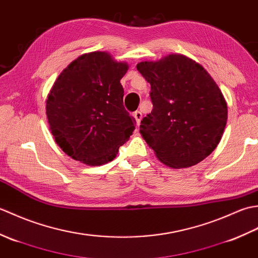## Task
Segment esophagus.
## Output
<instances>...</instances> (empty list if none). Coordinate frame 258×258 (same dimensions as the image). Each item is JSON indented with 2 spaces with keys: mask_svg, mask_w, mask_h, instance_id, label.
<instances>
[{
  "mask_svg": "<svg viewBox=\"0 0 258 258\" xmlns=\"http://www.w3.org/2000/svg\"><path fill=\"white\" fill-rule=\"evenodd\" d=\"M133 116H134V118H135V120H136V124H138V125L140 126L142 116H143V115H142V112H140V111H135V112L133 113Z\"/></svg>",
  "mask_w": 258,
  "mask_h": 258,
  "instance_id": "obj_1",
  "label": "esophagus"
}]
</instances>
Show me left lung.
<instances>
[{
  "label": "left lung",
  "instance_id": "left-lung-1",
  "mask_svg": "<svg viewBox=\"0 0 258 258\" xmlns=\"http://www.w3.org/2000/svg\"><path fill=\"white\" fill-rule=\"evenodd\" d=\"M136 68L151 84L153 109L140 126L146 143L169 167L202 162L216 149L227 122V104L215 81L182 54Z\"/></svg>",
  "mask_w": 258,
  "mask_h": 258
}]
</instances>
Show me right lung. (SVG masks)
Returning <instances> with one entry per match:
<instances>
[{"label": "right lung", "mask_w": 258, "mask_h": 258, "mask_svg": "<svg viewBox=\"0 0 258 258\" xmlns=\"http://www.w3.org/2000/svg\"><path fill=\"white\" fill-rule=\"evenodd\" d=\"M128 65L106 52L83 54L58 75L46 100V116L56 144L87 165L113 161L135 130L123 105L120 79Z\"/></svg>", "instance_id": "1"}]
</instances>
